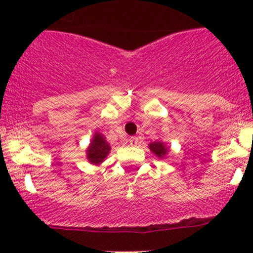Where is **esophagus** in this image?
<instances>
[{
	"mask_svg": "<svg viewBox=\"0 0 253 253\" xmlns=\"http://www.w3.org/2000/svg\"><path fill=\"white\" fill-rule=\"evenodd\" d=\"M128 143L132 147H136V145L138 144V138H137V137H131V138L128 139Z\"/></svg>",
	"mask_w": 253,
	"mask_h": 253,
	"instance_id": "34e87169",
	"label": "esophagus"
}]
</instances>
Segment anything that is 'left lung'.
I'll use <instances>...</instances> for the list:
<instances>
[{
	"label": "left lung",
	"mask_w": 253,
	"mask_h": 253,
	"mask_svg": "<svg viewBox=\"0 0 253 253\" xmlns=\"http://www.w3.org/2000/svg\"><path fill=\"white\" fill-rule=\"evenodd\" d=\"M148 147H149L150 152L154 153V154L157 155L158 158H160V159H165V157L168 155V153L170 152V148L168 147V145L165 144L163 141H154V142L149 143V144H148Z\"/></svg>",
	"instance_id": "left-lung-1"
}]
</instances>
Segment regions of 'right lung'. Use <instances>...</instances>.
Returning a JSON list of instances; mask_svg holds the SVG:
<instances>
[{
	"instance_id": "1",
	"label": "right lung",
	"mask_w": 253,
	"mask_h": 253,
	"mask_svg": "<svg viewBox=\"0 0 253 253\" xmlns=\"http://www.w3.org/2000/svg\"><path fill=\"white\" fill-rule=\"evenodd\" d=\"M110 150V143L106 141L105 136L101 134L100 132H95L85 150L86 159L90 164L100 165L106 159Z\"/></svg>"
}]
</instances>
